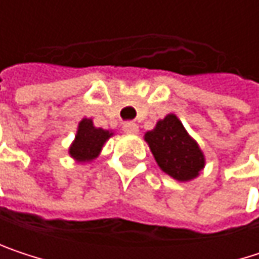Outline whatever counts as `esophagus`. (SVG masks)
I'll list each match as a JSON object with an SVG mask.
<instances>
[{
	"label": "esophagus",
	"mask_w": 259,
	"mask_h": 259,
	"mask_svg": "<svg viewBox=\"0 0 259 259\" xmlns=\"http://www.w3.org/2000/svg\"><path fill=\"white\" fill-rule=\"evenodd\" d=\"M123 130H124L126 133L135 135V133H138V132H139V127H138V124H136V123H124V124H123Z\"/></svg>",
	"instance_id": "1"
}]
</instances>
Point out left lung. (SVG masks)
Masks as SVG:
<instances>
[{
	"label": "left lung",
	"mask_w": 259,
	"mask_h": 259,
	"mask_svg": "<svg viewBox=\"0 0 259 259\" xmlns=\"http://www.w3.org/2000/svg\"><path fill=\"white\" fill-rule=\"evenodd\" d=\"M144 139L160 169L176 180H193L205 166V157L198 142L174 114L159 120L154 129L145 133Z\"/></svg>",
	"instance_id": "obj_1"
}]
</instances>
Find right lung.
<instances>
[{"instance_id": "add662e5", "label": "right lung", "mask_w": 259, "mask_h": 259, "mask_svg": "<svg viewBox=\"0 0 259 259\" xmlns=\"http://www.w3.org/2000/svg\"><path fill=\"white\" fill-rule=\"evenodd\" d=\"M112 135L114 133L109 130L96 127L91 118H83L79 123L75 141L69 148V154L76 162H91L100 154L102 147Z\"/></svg>"}]
</instances>
